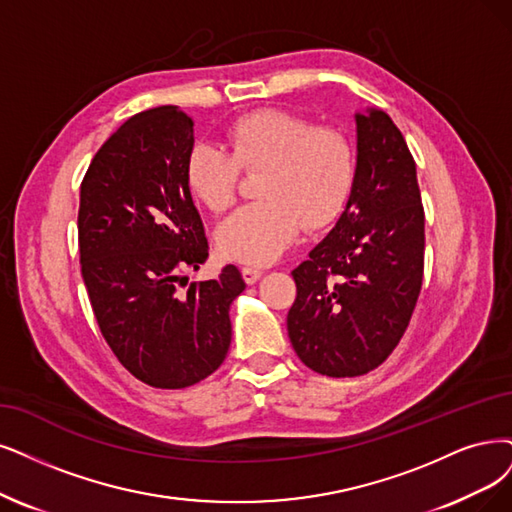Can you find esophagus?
I'll list each match as a JSON object with an SVG mask.
<instances>
[{
	"mask_svg": "<svg viewBox=\"0 0 512 512\" xmlns=\"http://www.w3.org/2000/svg\"><path fill=\"white\" fill-rule=\"evenodd\" d=\"M261 274H263V270L257 268V266H244L242 268V278H244L246 285H255V282L261 278Z\"/></svg>",
	"mask_w": 512,
	"mask_h": 512,
	"instance_id": "1",
	"label": "esophagus"
}]
</instances>
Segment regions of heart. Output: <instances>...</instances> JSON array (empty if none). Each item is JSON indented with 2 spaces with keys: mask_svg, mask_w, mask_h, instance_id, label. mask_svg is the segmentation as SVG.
I'll return each instance as SVG.
<instances>
[{
  "mask_svg": "<svg viewBox=\"0 0 512 512\" xmlns=\"http://www.w3.org/2000/svg\"><path fill=\"white\" fill-rule=\"evenodd\" d=\"M223 145L189 149L185 181L202 206L221 213L236 200L240 173H261L259 202L217 227V249L227 259L266 266L289 249L299 227L323 230L352 196L356 149L335 126H314L285 109H259L227 124Z\"/></svg>",
  "mask_w": 512,
  "mask_h": 512,
  "instance_id": "heart-1",
  "label": "heart"
}]
</instances>
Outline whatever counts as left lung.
Here are the masks:
<instances>
[{
  "instance_id": "left-lung-1",
  "label": "left lung",
  "mask_w": 512,
  "mask_h": 512,
  "mask_svg": "<svg viewBox=\"0 0 512 512\" xmlns=\"http://www.w3.org/2000/svg\"><path fill=\"white\" fill-rule=\"evenodd\" d=\"M356 183L329 236L291 272L287 316L301 363L329 377L380 367L399 346L424 278L415 160L388 113H356Z\"/></svg>"
}]
</instances>
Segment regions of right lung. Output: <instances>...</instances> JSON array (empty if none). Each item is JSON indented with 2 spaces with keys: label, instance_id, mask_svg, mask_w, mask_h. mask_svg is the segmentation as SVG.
Listing matches in <instances>:
<instances>
[{
  "label": "right lung",
  "instance_id": "add662e5",
  "mask_svg": "<svg viewBox=\"0 0 512 512\" xmlns=\"http://www.w3.org/2000/svg\"><path fill=\"white\" fill-rule=\"evenodd\" d=\"M194 122L175 105L135 113L92 158L78 211L84 285L99 329L126 371L179 390L219 369L232 342L236 266L187 285L208 242L185 160ZM185 286V292L178 287Z\"/></svg>",
  "mask_w": 512,
  "mask_h": 512
}]
</instances>
